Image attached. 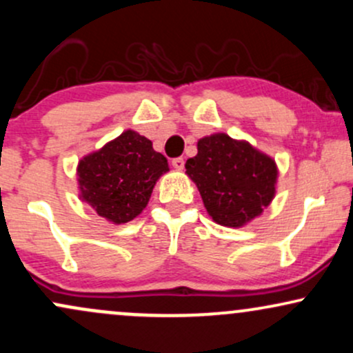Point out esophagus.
Instances as JSON below:
<instances>
[{"label":"esophagus","mask_w":353,"mask_h":353,"mask_svg":"<svg viewBox=\"0 0 353 353\" xmlns=\"http://www.w3.org/2000/svg\"><path fill=\"white\" fill-rule=\"evenodd\" d=\"M172 165H174V169H181L184 168V159H182V157H174L172 159Z\"/></svg>","instance_id":"esophagus-1"}]
</instances>
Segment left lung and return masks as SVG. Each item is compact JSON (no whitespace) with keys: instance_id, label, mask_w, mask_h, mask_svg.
I'll use <instances>...</instances> for the list:
<instances>
[{"instance_id":"left-lung-1","label":"left lung","mask_w":353,"mask_h":353,"mask_svg":"<svg viewBox=\"0 0 353 353\" xmlns=\"http://www.w3.org/2000/svg\"><path fill=\"white\" fill-rule=\"evenodd\" d=\"M205 209L214 221L241 228L270 204L277 168L270 157L247 143L214 134L197 143V156L185 163Z\"/></svg>"}]
</instances>
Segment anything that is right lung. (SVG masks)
<instances>
[{
	"label": "right lung",
	"mask_w": 353,
	"mask_h": 353,
	"mask_svg": "<svg viewBox=\"0 0 353 353\" xmlns=\"http://www.w3.org/2000/svg\"><path fill=\"white\" fill-rule=\"evenodd\" d=\"M168 159L148 137L125 131L78 165L81 197L116 224L132 221L148 205Z\"/></svg>",
	"instance_id": "obj_1"
}]
</instances>
